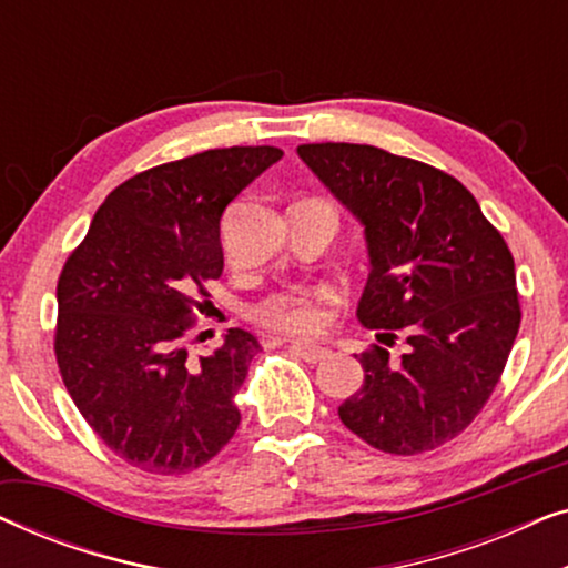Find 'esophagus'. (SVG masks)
Returning <instances> with one entry per match:
<instances>
[{"label": "esophagus", "instance_id": "obj_1", "mask_svg": "<svg viewBox=\"0 0 568 568\" xmlns=\"http://www.w3.org/2000/svg\"><path fill=\"white\" fill-rule=\"evenodd\" d=\"M290 352L297 354L300 359H305L310 364H317V362H325L331 356V348L323 346V344H310V341H294L290 344Z\"/></svg>", "mask_w": 568, "mask_h": 568}]
</instances>
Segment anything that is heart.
I'll list each match as a JSON object with an SVG mask.
<instances>
[{
  "instance_id": "obj_1",
  "label": "heart",
  "mask_w": 568,
  "mask_h": 568,
  "mask_svg": "<svg viewBox=\"0 0 568 568\" xmlns=\"http://www.w3.org/2000/svg\"><path fill=\"white\" fill-rule=\"evenodd\" d=\"M331 297L333 292L328 286L271 294L261 305L253 307V321L268 331L307 336V333H317L325 325V302Z\"/></svg>"
}]
</instances>
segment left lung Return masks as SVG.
<instances>
[{"instance_id": "1", "label": "left lung", "mask_w": 568, "mask_h": 568, "mask_svg": "<svg viewBox=\"0 0 568 568\" xmlns=\"http://www.w3.org/2000/svg\"><path fill=\"white\" fill-rule=\"evenodd\" d=\"M297 154L364 227L369 276L364 328L406 354L372 346L364 385L338 406L375 449L416 455L480 414L509 359L519 321L515 258L457 178L369 144H300Z\"/></svg>"}]
</instances>
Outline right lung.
Wrapping results in <instances>:
<instances>
[{
    "mask_svg": "<svg viewBox=\"0 0 568 568\" xmlns=\"http://www.w3.org/2000/svg\"><path fill=\"white\" fill-rule=\"evenodd\" d=\"M282 154L227 146L144 170L111 191L64 263L61 379L103 445L139 470L201 468L237 432L235 395L258 338L232 328L191 362L183 336L204 313V284L222 276V212Z\"/></svg>",
    "mask_w": 568,
    "mask_h": 568,
    "instance_id": "1",
    "label": "right lung"
}]
</instances>
